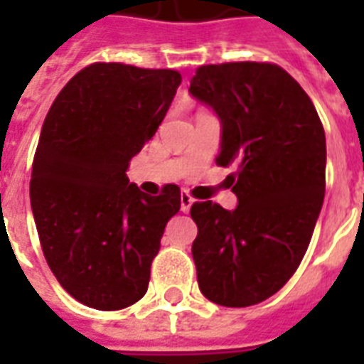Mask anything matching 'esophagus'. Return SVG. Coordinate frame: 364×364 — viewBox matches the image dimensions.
<instances>
[{
  "mask_svg": "<svg viewBox=\"0 0 364 364\" xmlns=\"http://www.w3.org/2000/svg\"><path fill=\"white\" fill-rule=\"evenodd\" d=\"M194 204V198L191 196L188 193H183L181 194V211L183 213H187L188 210H191V205Z\"/></svg>",
  "mask_w": 364,
  "mask_h": 364,
  "instance_id": "1",
  "label": "esophagus"
}]
</instances>
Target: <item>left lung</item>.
I'll return each mask as SVG.
<instances>
[{
	"mask_svg": "<svg viewBox=\"0 0 364 364\" xmlns=\"http://www.w3.org/2000/svg\"><path fill=\"white\" fill-rule=\"evenodd\" d=\"M188 92L221 121L217 166H238L236 210L211 200L191 208L198 287L219 306L259 304L310 245L325 196V130L308 94L276 64L202 65Z\"/></svg>",
	"mask_w": 364,
	"mask_h": 364,
	"instance_id": "8db88e82",
	"label": "left lung"
}]
</instances>
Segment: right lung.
Segmentation results:
<instances>
[{"instance_id": "obj_1", "label": "right lung", "mask_w": 364, "mask_h": 364, "mask_svg": "<svg viewBox=\"0 0 364 364\" xmlns=\"http://www.w3.org/2000/svg\"><path fill=\"white\" fill-rule=\"evenodd\" d=\"M181 85L173 70L92 64L56 96L43 122L30 200L43 255L75 300L122 310L147 293L177 185L141 193L126 170L159 130Z\"/></svg>"}]
</instances>
